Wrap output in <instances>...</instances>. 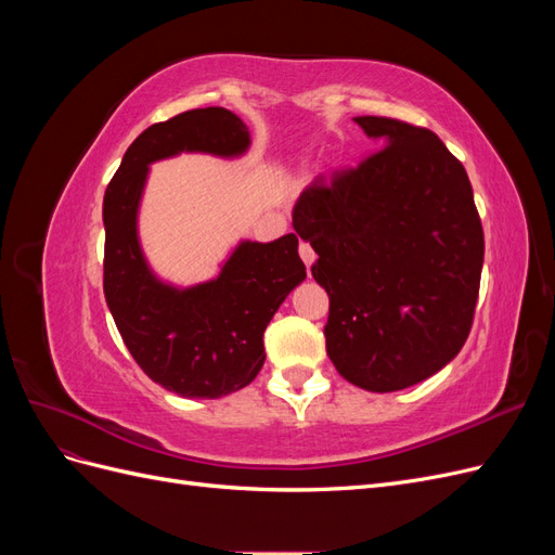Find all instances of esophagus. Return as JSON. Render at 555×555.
Returning a JSON list of instances; mask_svg holds the SVG:
<instances>
[{
    "instance_id": "34e87169",
    "label": "esophagus",
    "mask_w": 555,
    "mask_h": 555,
    "mask_svg": "<svg viewBox=\"0 0 555 555\" xmlns=\"http://www.w3.org/2000/svg\"><path fill=\"white\" fill-rule=\"evenodd\" d=\"M298 255H300V259L306 261V266H308V268L312 266V261H314V257H317V255H314V249H312L308 243H300V245H298Z\"/></svg>"
}]
</instances>
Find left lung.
Wrapping results in <instances>:
<instances>
[{
	"label": "left lung",
	"instance_id": "1",
	"mask_svg": "<svg viewBox=\"0 0 555 555\" xmlns=\"http://www.w3.org/2000/svg\"><path fill=\"white\" fill-rule=\"evenodd\" d=\"M382 147L357 169L317 176L294 229L328 294L326 354L359 389L424 382L473 328L483 229L463 164L426 127L354 117Z\"/></svg>",
	"mask_w": 555,
	"mask_h": 555
}]
</instances>
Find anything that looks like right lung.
I'll list each match as a JSON object with an SVG mask.
<instances>
[{
  "mask_svg": "<svg viewBox=\"0 0 555 555\" xmlns=\"http://www.w3.org/2000/svg\"><path fill=\"white\" fill-rule=\"evenodd\" d=\"M249 131L220 106L184 111L129 145L104 194V296L129 354L166 391L222 398L247 386L266 361L263 331L306 280L296 233L241 243L222 273L190 289L159 282L143 259L137 212L147 164L178 153L243 155Z\"/></svg>",
  "mask_w": 555,
  "mask_h": 555,
  "instance_id": "1",
  "label": "right lung"
}]
</instances>
